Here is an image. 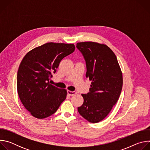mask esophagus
I'll return each mask as SVG.
<instances>
[{
  "label": "esophagus",
  "instance_id": "esophagus-1",
  "mask_svg": "<svg viewBox=\"0 0 150 150\" xmlns=\"http://www.w3.org/2000/svg\"><path fill=\"white\" fill-rule=\"evenodd\" d=\"M76 93L75 91H69V90L68 91V95H69V96H71L76 94Z\"/></svg>",
  "mask_w": 150,
  "mask_h": 150
}]
</instances>
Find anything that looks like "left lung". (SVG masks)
Returning <instances> with one entry per match:
<instances>
[{
    "instance_id": "left-lung-1",
    "label": "left lung",
    "mask_w": 150,
    "mask_h": 150,
    "mask_svg": "<svg viewBox=\"0 0 150 150\" xmlns=\"http://www.w3.org/2000/svg\"><path fill=\"white\" fill-rule=\"evenodd\" d=\"M77 49L86 62V77L91 81L90 92L81 94L83 103L79 113L91 123L103 120L117 103L123 85L122 73L114 52L96 42H78Z\"/></svg>"
}]
</instances>
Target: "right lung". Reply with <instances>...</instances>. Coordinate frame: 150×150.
I'll use <instances>...</instances> for the list:
<instances>
[{"mask_svg":"<svg viewBox=\"0 0 150 150\" xmlns=\"http://www.w3.org/2000/svg\"><path fill=\"white\" fill-rule=\"evenodd\" d=\"M73 44L50 42L33 49L21 61L17 73V91L25 108L37 119L54 114L67 98V91L50 83L62 59L73 53Z\"/></svg>","mask_w":150,"mask_h":150,"instance_id":"right-lung-1","label":"right lung"}]
</instances>
